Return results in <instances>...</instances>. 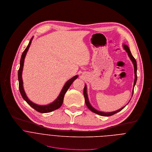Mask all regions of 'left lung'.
Returning <instances> with one entry per match:
<instances>
[{
	"label": "left lung",
	"instance_id": "obj_1",
	"mask_svg": "<svg viewBox=\"0 0 152 152\" xmlns=\"http://www.w3.org/2000/svg\"><path fill=\"white\" fill-rule=\"evenodd\" d=\"M123 47L126 50V51L128 53V56L129 57L131 60L132 61L133 65H134V74H135V80H134V86L137 83V62H136V60L135 59V58L133 57V56L132 55L131 53V51L128 47V46L127 45H125V44H124L123 45ZM134 88H133V90H132V96L133 95V94H134ZM83 94H84V99H85V102H86V104L87 105V107H88V108L90 110L92 111V112L97 114H99L100 115H102V116H110V115H112L119 111H120L122 110H123L125 107H123L122 108H121L120 109L118 110H116L115 111H113V112H109V113H105V112H103V111H98L96 109H95V108H94L92 105L90 104V102H89V100H88V96H87V86L85 84L84 86V90H83ZM129 103V102H128Z\"/></svg>",
	"mask_w": 152,
	"mask_h": 152
}]
</instances>
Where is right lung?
Wrapping results in <instances>:
<instances>
[{
  "label": "right lung",
  "instance_id": "1",
  "mask_svg": "<svg viewBox=\"0 0 152 152\" xmlns=\"http://www.w3.org/2000/svg\"><path fill=\"white\" fill-rule=\"evenodd\" d=\"M33 38H34V37L31 38V39H30V41H29V43H28L27 47H26V48L23 51V53L21 55V59H20V66L18 72V82H19V90H20V92L21 95L22 96L23 98L24 99V101L30 107H32L33 108H34L37 111H38L39 113H49V112H51L54 110H56L59 108L60 107L62 106V105L63 104V102H64V98L65 94L67 92V90H68V88H69V87L71 86L72 83L75 80H76L78 78V75H75L74 77H73L72 78H71V79H69L68 81H66V83L65 84L64 86L63 87V88L61 90V92H60L59 95L58 96L57 99L55 101H54L53 102H51V103H50L48 105H40L36 104L34 103L33 102L30 101L27 98V95H26V94L24 92V88H23V80H22V72H23V66H24V58H25L26 55L27 53V51H28V48L30 46V44H31Z\"/></svg>",
  "mask_w": 152,
  "mask_h": 152
}]
</instances>
